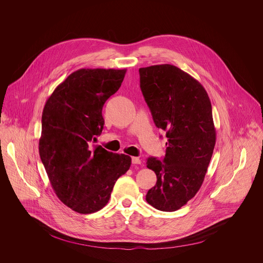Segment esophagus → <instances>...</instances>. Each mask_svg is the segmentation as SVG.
<instances>
[{"label": "esophagus", "instance_id": "esophagus-1", "mask_svg": "<svg viewBox=\"0 0 263 263\" xmlns=\"http://www.w3.org/2000/svg\"><path fill=\"white\" fill-rule=\"evenodd\" d=\"M132 162H133V164H135V165H140V164L142 163L141 159H139V158H137V157H133V158H132Z\"/></svg>", "mask_w": 263, "mask_h": 263}]
</instances>
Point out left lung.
I'll return each mask as SVG.
<instances>
[{
	"label": "left lung",
	"instance_id": "obj_1",
	"mask_svg": "<svg viewBox=\"0 0 263 263\" xmlns=\"http://www.w3.org/2000/svg\"><path fill=\"white\" fill-rule=\"evenodd\" d=\"M144 98L158 128L166 132L163 161L151 157L147 167L157 182L146 195L155 209L174 212L201 186L216 145L212 104L202 85L172 65L141 68Z\"/></svg>",
	"mask_w": 263,
	"mask_h": 263
}]
</instances>
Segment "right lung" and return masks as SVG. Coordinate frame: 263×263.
<instances>
[{
	"instance_id": "right-lung-1",
	"label": "right lung",
	"mask_w": 263,
	"mask_h": 263,
	"mask_svg": "<svg viewBox=\"0 0 263 263\" xmlns=\"http://www.w3.org/2000/svg\"><path fill=\"white\" fill-rule=\"evenodd\" d=\"M126 70L80 69L61 83L41 116L39 155L50 184L63 203L80 214L104 208L116 180L132 164L129 156L97 146L102 108L121 86Z\"/></svg>"
}]
</instances>
